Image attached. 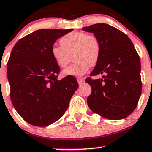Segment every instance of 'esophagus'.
<instances>
[{
    "instance_id": "34e87169",
    "label": "esophagus",
    "mask_w": 152,
    "mask_h": 152,
    "mask_svg": "<svg viewBox=\"0 0 152 152\" xmlns=\"http://www.w3.org/2000/svg\"><path fill=\"white\" fill-rule=\"evenodd\" d=\"M85 82V80L83 78H77V83L79 85H83Z\"/></svg>"
}]
</instances>
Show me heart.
Masks as SVG:
<instances>
[{
	"label": "heart",
	"instance_id": "obj_1",
	"mask_svg": "<svg viewBox=\"0 0 152 152\" xmlns=\"http://www.w3.org/2000/svg\"><path fill=\"white\" fill-rule=\"evenodd\" d=\"M61 46H53L50 54L58 66L64 68L73 54L75 62L63 71L66 76H82L99 61L101 44L99 39L84 32H72L60 39Z\"/></svg>",
	"mask_w": 152,
	"mask_h": 152
}]
</instances>
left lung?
Wrapping results in <instances>:
<instances>
[{
  "label": "left lung",
  "instance_id": "8db88e82",
  "mask_svg": "<svg viewBox=\"0 0 152 152\" xmlns=\"http://www.w3.org/2000/svg\"><path fill=\"white\" fill-rule=\"evenodd\" d=\"M83 30L94 33L101 44L100 58L90 76H103L86 80L92 89L88 105L104 118H125L136 108L141 94V62L134 45L128 35L107 24H93Z\"/></svg>",
  "mask_w": 152,
  "mask_h": 152
}]
</instances>
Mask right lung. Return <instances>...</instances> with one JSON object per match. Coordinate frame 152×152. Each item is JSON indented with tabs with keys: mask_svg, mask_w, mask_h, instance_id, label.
Instances as JSON below:
<instances>
[{
	"mask_svg": "<svg viewBox=\"0 0 152 152\" xmlns=\"http://www.w3.org/2000/svg\"><path fill=\"white\" fill-rule=\"evenodd\" d=\"M73 30H36L20 39L11 50L7 64L11 102L30 125L45 127L59 120L78 88L72 76L58 80L60 68L50 54L57 39Z\"/></svg>",
	"mask_w": 152,
	"mask_h": 152,
	"instance_id": "add662e5",
	"label": "right lung"
}]
</instances>
